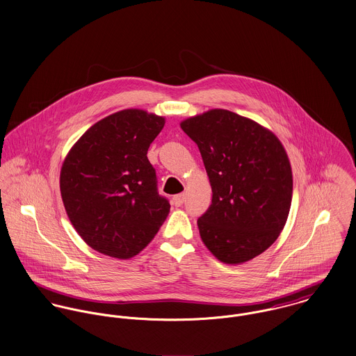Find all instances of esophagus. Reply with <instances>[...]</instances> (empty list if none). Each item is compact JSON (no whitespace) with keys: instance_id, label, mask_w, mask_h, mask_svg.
Returning a JSON list of instances; mask_svg holds the SVG:
<instances>
[{"instance_id":"obj_1","label":"esophagus","mask_w":356,"mask_h":356,"mask_svg":"<svg viewBox=\"0 0 356 356\" xmlns=\"http://www.w3.org/2000/svg\"><path fill=\"white\" fill-rule=\"evenodd\" d=\"M185 198H186V194H177V195L172 197V204H174L175 207H181V205L185 202Z\"/></svg>"}]
</instances>
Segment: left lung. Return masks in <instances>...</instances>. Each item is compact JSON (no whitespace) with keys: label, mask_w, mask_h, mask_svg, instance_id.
Returning <instances> with one entry per match:
<instances>
[{"label":"left lung","mask_w":356,"mask_h":356,"mask_svg":"<svg viewBox=\"0 0 356 356\" xmlns=\"http://www.w3.org/2000/svg\"><path fill=\"white\" fill-rule=\"evenodd\" d=\"M197 144L212 204L197 220L208 250L225 264L264 253L289 218L292 171L280 140L257 122L213 108L181 122Z\"/></svg>","instance_id":"1"}]
</instances>
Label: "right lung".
Wrapping results in <instances>:
<instances>
[{
    "instance_id": "add662e5",
    "label": "right lung",
    "mask_w": 356,
    "mask_h": 356,
    "mask_svg": "<svg viewBox=\"0 0 356 356\" xmlns=\"http://www.w3.org/2000/svg\"><path fill=\"white\" fill-rule=\"evenodd\" d=\"M163 127V117L122 110L92 125L65 158L60 189L67 218L84 242L102 254L134 257L170 212L147 158Z\"/></svg>"
}]
</instances>
